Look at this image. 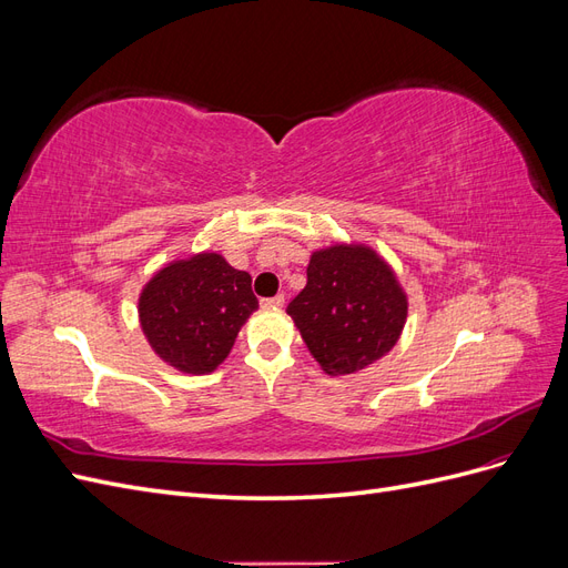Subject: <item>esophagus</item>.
<instances>
[{
	"mask_svg": "<svg viewBox=\"0 0 568 568\" xmlns=\"http://www.w3.org/2000/svg\"><path fill=\"white\" fill-rule=\"evenodd\" d=\"M284 305V296H274V298H265L263 301V307H282Z\"/></svg>",
	"mask_w": 568,
	"mask_h": 568,
	"instance_id": "1",
	"label": "esophagus"
}]
</instances>
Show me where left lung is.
<instances>
[{
  "instance_id": "8db88e82",
  "label": "left lung",
  "mask_w": 568,
  "mask_h": 568,
  "mask_svg": "<svg viewBox=\"0 0 568 568\" xmlns=\"http://www.w3.org/2000/svg\"><path fill=\"white\" fill-rule=\"evenodd\" d=\"M286 313L322 372L346 376L393 351L407 322V294L382 253L336 242L311 253L307 284Z\"/></svg>"
}]
</instances>
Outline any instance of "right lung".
Instances as JSON below:
<instances>
[{
    "label": "right lung",
    "mask_w": 568,
    "mask_h": 568,
    "mask_svg": "<svg viewBox=\"0 0 568 568\" xmlns=\"http://www.w3.org/2000/svg\"><path fill=\"white\" fill-rule=\"evenodd\" d=\"M255 311L251 274L217 251L175 257L151 274L136 298L151 351L184 374H211L225 363Z\"/></svg>",
    "instance_id": "obj_1"
}]
</instances>
